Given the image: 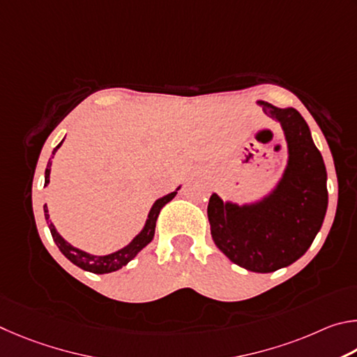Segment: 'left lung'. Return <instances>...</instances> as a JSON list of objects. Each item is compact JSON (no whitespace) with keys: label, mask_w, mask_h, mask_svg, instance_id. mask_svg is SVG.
<instances>
[{"label":"left lung","mask_w":357,"mask_h":357,"mask_svg":"<svg viewBox=\"0 0 357 357\" xmlns=\"http://www.w3.org/2000/svg\"><path fill=\"white\" fill-rule=\"evenodd\" d=\"M257 105L282 127L289 153L282 177L265 196L241 205L213 192L207 215L211 238L230 261L248 271L273 273L303 257L320 232L328 174L309 125L295 108L264 100Z\"/></svg>","instance_id":"1"}]
</instances>
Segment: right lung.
<instances>
[{"label":"right lung","instance_id":"add662e5","mask_svg":"<svg viewBox=\"0 0 357 357\" xmlns=\"http://www.w3.org/2000/svg\"><path fill=\"white\" fill-rule=\"evenodd\" d=\"M62 139L58 146L53 149L52 152V158L48 160L47 162V169H45V186L50 183V172H52V160L54 158L56 152H58V149L62 146ZM180 190V186L175 191L169 192V195L162 196L160 199H156L153 202L152 208H150L149 215H147V220L146 224H144V227L141 229V232L137 234L133 240H131L127 246H123L119 249V251H114L111 254H106V255H93L83 251V249H78L72 246L70 243L66 241L62 236L59 235L58 230H56L54 224L50 220V215H48V207L47 204L43 205V213H45V220L48 224V229L50 232H52L53 236V241L56 243V246L59 248V251L66 255V257L72 261L73 265H77L78 268L84 271H89L93 274H106V273H112V271H117L121 270L122 266H125L128 264V261L133 260L137 252L142 251L144 248H146L150 241L153 240V235H155V226H156V220H158V215L161 208L165 207L167 202H171L172 199L177 195V191Z\"/></svg>","mask_w":357,"mask_h":357}]
</instances>
